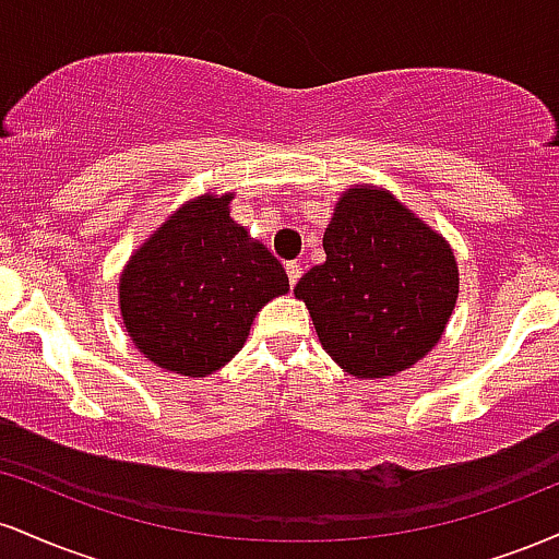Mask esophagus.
Listing matches in <instances>:
<instances>
[{
    "label": "esophagus",
    "mask_w": 559,
    "mask_h": 559,
    "mask_svg": "<svg viewBox=\"0 0 559 559\" xmlns=\"http://www.w3.org/2000/svg\"><path fill=\"white\" fill-rule=\"evenodd\" d=\"M286 275H288V286H297V281L301 278V265L299 262H286Z\"/></svg>",
    "instance_id": "obj_1"
}]
</instances>
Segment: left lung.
Here are the masks:
<instances>
[{
  "instance_id": "left-lung-1",
  "label": "left lung",
  "mask_w": 559,
  "mask_h": 559,
  "mask_svg": "<svg viewBox=\"0 0 559 559\" xmlns=\"http://www.w3.org/2000/svg\"><path fill=\"white\" fill-rule=\"evenodd\" d=\"M325 262L299 278L318 338L357 378L418 362L457 301V265L441 236L376 189H349L323 236Z\"/></svg>"
}]
</instances>
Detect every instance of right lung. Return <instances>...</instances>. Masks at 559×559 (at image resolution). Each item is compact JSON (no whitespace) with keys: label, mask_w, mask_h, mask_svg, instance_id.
<instances>
[{"label":"right lung","mask_w":559,"mask_h":559,"mask_svg":"<svg viewBox=\"0 0 559 559\" xmlns=\"http://www.w3.org/2000/svg\"><path fill=\"white\" fill-rule=\"evenodd\" d=\"M226 197L189 202L128 262L120 312L159 368L202 378L247 342L265 301L288 292L281 262L228 217Z\"/></svg>","instance_id":"1"}]
</instances>
